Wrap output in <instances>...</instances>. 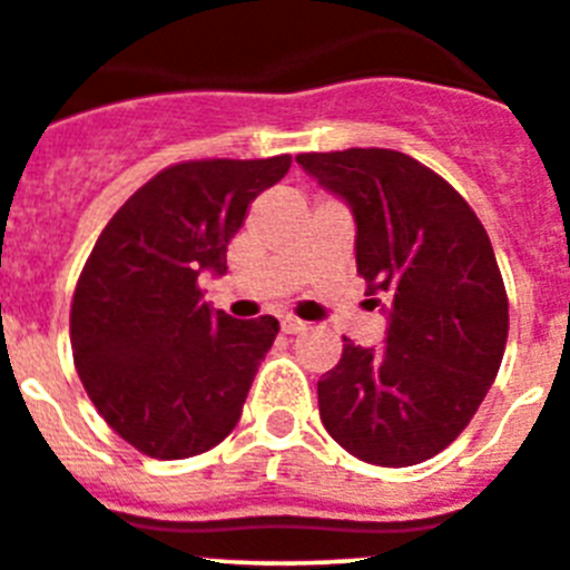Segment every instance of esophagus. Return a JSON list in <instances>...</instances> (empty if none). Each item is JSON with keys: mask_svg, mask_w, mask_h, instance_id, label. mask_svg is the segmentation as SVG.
I'll return each instance as SVG.
<instances>
[{"mask_svg": "<svg viewBox=\"0 0 570 570\" xmlns=\"http://www.w3.org/2000/svg\"><path fill=\"white\" fill-rule=\"evenodd\" d=\"M302 330H307V322H302V318L296 316H282V333H302Z\"/></svg>", "mask_w": 570, "mask_h": 570, "instance_id": "34e87169", "label": "esophagus"}]
</instances>
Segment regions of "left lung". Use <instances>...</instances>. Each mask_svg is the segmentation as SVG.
<instances>
[{
  "instance_id": "obj_1",
  "label": "left lung",
  "mask_w": 570,
  "mask_h": 570,
  "mask_svg": "<svg viewBox=\"0 0 570 570\" xmlns=\"http://www.w3.org/2000/svg\"><path fill=\"white\" fill-rule=\"evenodd\" d=\"M296 161L352 207L357 274L389 307L386 346L344 338L318 381L324 428L361 462H425L470 425L507 350L509 299L487 229L451 184L400 150Z\"/></svg>"
}]
</instances>
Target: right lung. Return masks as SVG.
<instances>
[{
  "label": "right lung",
  "mask_w": 570,
  "mask_h": 570,
  "mask_svg": "<svg viewBox=\"0 0 570 570\" xmlns=\"http://www.w3.org/2000/svg\"><path fill=\"white\" fill-rule=\"evenodd\" d=\"M288 167L291 154L165 167L114 213L80 271L75 370L108 428L145 456H198L240 420L279 322L213 311L198 274H224L248 204Z\"/></svg>",
  "instance_id": "right-lung-1"
}]
</instances>
